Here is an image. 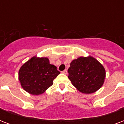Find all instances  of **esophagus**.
Here are the masks:
<instances>
[{"label":"esophagus","instance_id":"34e87169","mask_svg":"<svg viewBox=\"0 0 124 124\" xmlns=\"http://www.w3.org/2000/svg\"><path fill=\"white\" fill-rule=\"evenodd\" d=\"M63 74H67V73H68V70H63L62 72Z\"/></svg>","mask_w":124,"mask_h":124}]
</instances>
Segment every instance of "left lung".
I'll return each mask as SVG.
<instances>
[{"label":"left lung","instance_id":"1","mask_svg":"<svg viewBox=\"0 0 124 124\" xmlns=\"http://www.w3.org/2000/svg\"><path fill=\"white\" fill-rule=\"evenodd\" d=\"M68 72L73 86L84 93L97 91L103 85L106 76L103 66L91 56L74 60Z\"/></svg>","mask_w":124,"mask_h":124}]
</instances>
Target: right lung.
I'll return each instance as SVG.
<instances>
[{
  "instance_id": "1",
  "label": "right lung",
  "mask_w": 124,
  "mask_h": 124,
  "mask_svg": "<svg viewBox=\"0 0 124 124\" xmlns=\"http://www.w3.org/2000/svg\"><path fill=\"white\" fill-rule=\"evenodd\" d=\"M47 58L33 57L20 68L18 78L24 90L33 95L44 92L53 84L60 72Z\"/></svg>"
}]
</instances>
